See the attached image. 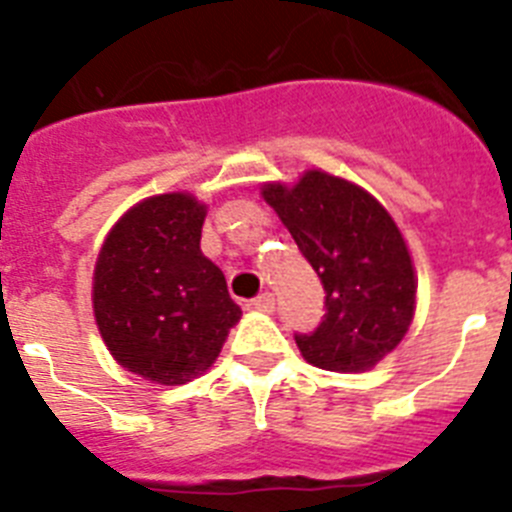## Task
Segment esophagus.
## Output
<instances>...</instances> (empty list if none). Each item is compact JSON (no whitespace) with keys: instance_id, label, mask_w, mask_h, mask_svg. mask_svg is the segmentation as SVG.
Here are the masks:
<instances>
[{"instance_id":"34e87169","label":"esophagus","mask_w":512,"mask_h":512,"mask_svg":"<svg viewBox=\"0 0 512 512\" xmlns=\"http://www.w3.org/2000/svg\"><path fill=\"white\" fill-rule=\"evenodd\" d=\"M274 305H277V300H274L271 292H264V295L253 297V300L248 302V307H253V310H259V312H274Z\"/></svg>"}]
</instances>
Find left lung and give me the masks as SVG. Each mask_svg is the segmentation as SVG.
Wrapping results in <instances>:
<instances>
[{"label":"left lung","instance_id":"obj_1","mask_svg":"<svg viewBox=\"0 0 512 512\" xmlns=\"http://www.w3.org/2000/svg\"><path fill=\"white\" fill-rule=\"evenodd\" d=\"M269 202L325 289V315L295 333L302 356L328 372H364L408 333L415 271L405 238L372 194L325 171L295 187L266 184Z\"/></svg>","mask_w":512,"mask_h":512}]
</instances>
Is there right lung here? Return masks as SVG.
I'll use <instances>...</instances> for the list:
<instances>
[{"instance_id": "1", "label": "right lung", "mask_w": 512, "mask_h": 512, "mask_svg": "<svg viewBox=\"0 0 512 512\" xmlns=\"http://www.w3.org/2000/svg\"><path fill=\"white\" fill-rule=\"evenodd\" d=\"M205 205L158 194L117 220L94 269V318L110 354L156 384H187L217 359L241 307L200 251Z\"/></svg>"}]
</instances>
